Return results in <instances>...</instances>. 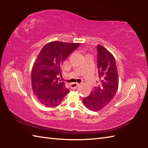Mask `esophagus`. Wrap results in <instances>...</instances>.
<instances>
[{
  "label": "esophagus",
  "mask_w": 148,
  "mask_h": 148,
  "mask_svg": "<svg viewBox=\"0 0 148 148\" xmlns=\"http://www.w3.org/2000/svg\"><path fill=\"white\" fill-rule=\"evenodd\" d=\"M78 86H79V84H77V83H72L71 84V88L73 89L77 88Z\"/></svg>",
  "instance_id": "34e87169"
}]
</instances>
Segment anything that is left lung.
<instances>
[{"instance_id":"obj_1","label":"left lung","mask_w":148,"mask_h":148,"mask_svg":"<svg viewBox=\"0 0 148 148\" xmlns=\"http://www.w3.org/2000/svg\"><path fill=\"white\" fill-rule=\"evenodd\" d=\"M97 53L100 84L82 101L87 109L93 112L103 109L110 103L116 95L119 86L118 72L113 55L101 45L97 46Z\"/></svg>"}]
</instances>
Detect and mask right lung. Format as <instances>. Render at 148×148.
<instances>
[{"label": "right lung", "mask_w": 148, "mask_h": 148, "mask_svg": "<svg viewBox=\"0 0 148 148\" xmlns=\"http://www.w3.org/2000/svg\"><path fill=\"white\" fill-rule=\"evenodd\" d=\"M79 46L78 43L53 41L42 47L31 72L32 89L37 100L46 107L58 106L69 92L59 81L62 62Z\"/></svg>", "instance_id": "right-lung-1"}]
</instances>
